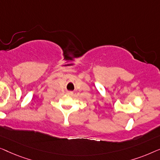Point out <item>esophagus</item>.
<instances>
[{"label":"esophagus","mask_w":160,"mask_h":160,"mask_svg":"<svg viewBox=\"0 0 160 160\" xmlns=\"http://www.w3.org/2000/svg\"><path fill=\"white\" fill-rule=\"evenodd\" d=\"M68 94H69V95H70V94H72V92H68Z\"/></svg>","instance_id":"34e87169"}]
</instances>
